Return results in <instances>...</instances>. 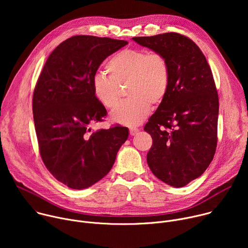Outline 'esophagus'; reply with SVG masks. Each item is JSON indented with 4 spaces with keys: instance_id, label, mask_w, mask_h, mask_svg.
<instances>
[{
    "instance_id": "34e87169",
    "label": "esophagus",
    "mask_w": 248,
    "mask_h": 248,
    "mask_svg": "<svg viewBox=\"0 0 248 248\" xmlns=\"http://www.w3.org/2000/svg\"><path fill=\"white\" fill-rule=\"evenodd\" d=\"M138 131H139V129H138L137 127H131V128H129V134H130V135H135Z\"/></svg>"
}]
</instances>
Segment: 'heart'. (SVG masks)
<instances>
[{
    "label": "heart",
    "instance_id": "1",
    "mask_svg": "<svg viewBox=\"0 0 248 248\" xmlns=\"http://www.w3.org/2000/svg\"><path fill=\"white\" fill-rule=\"evenodd\" d=\"M110 77L97 74L92 79L95 98L105 108L114 109L126 86L130 98L112 113L113 122L134 126L142 123L153 107L165 99L170 86V64L162 53L140 49H124L106 65Z\"/></svg>",
    "mask_w": 248,
    "mask_h": 248
}]
</instances>
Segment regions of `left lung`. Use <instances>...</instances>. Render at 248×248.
<instances>
[{"mask_svg": "<svg viewBox=\"0 0 248 248\" xmlns=\"http://www.w3.org/2000/svg\"><path fill=\"white\" fill-rule=\"evenodd\" d=\"M132 40L169 62L168 93L144 126L153 139L147 163L159 180L183 187L206 170L216 152L219 98L212 70L199 47L182 34Z\"/></svg>", "mask_w": 248, "mask_h": 248, "instance_id": "8db88e82", "label": "left lung"}]
</instances>
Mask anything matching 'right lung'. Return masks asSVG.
Listing matches in <instances>:
<instances>
[{
    "mask_svg": "<svg viewBox=\"0 0 248 248\" xmlns=\"http://www.w3.org/2000/svg\"><path fill=\"white\" fill-rule=\"evenodd\" d=\"M127 44L124 40L77 35L49 56L35 86L32 111L44 165L69 188H87L107 174L128 137L115 125L91 131L107 115L92 91L102 62Z\"/></svg>",
    "mask_w": 248,
    "mask_h": 248,
    "instance_id": "obj_1",
    "label": "right lung"
}]
</instances>
